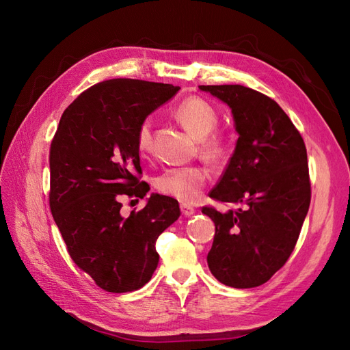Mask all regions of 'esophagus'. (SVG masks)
Instances as JSON below:
<instances>
[{
  "label": "esophagus",
  "instance_id": "obj_1",
  "mask_svg": "<svg viewBox=\"0 0 350 350\" xmlns=\"http://www.w3.org/2000/svg\"><path fill=\"white\" fill-rule=\"evenodd\" d=\"M194 211H196V208L193 207V206H189V204H181V213L184 215V216H193L194 215Z\"/></svg>",
  "mask_w": 350,
  "mask_h": 350
}]
</instances>
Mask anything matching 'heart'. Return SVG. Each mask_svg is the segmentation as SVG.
Segmentation results:
<instances>
[{"mask_svg": "<svg viewBox=\"0 0 350 350\" xmlns=\"http://www.w3.org/2000/svg\"><path fill=\"white\" fill-rule=\"evenodd\" d=\"M178 121L200 139V149L207 159L221 162L229 156L232 144L225 134L213 131L219 121L217 111L198 96L185 98L174 111ZM137 152L147 157L152 152L153 131L150 120H144L135 133ZM208 174L203 166H181L166 169L154 179V188L159 193L181 201L184 204L194 203L203 193Z\"/></svg>", "mask_w": 350, "mask_h": 350, "instance_id": "b5f03b06", "label": "heart"}]
</instances>
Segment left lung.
<instances>
[{
    "label": "left lung",
    "instance_id": "left-lung-1",
    "mask_svg": "<svg viewBox=\"0 0 350 350\" xmlns=\"http://www.w3.org/2000/svg\"><path fill=\"white\" fill-rule=\"evenodd\" d=\"M232 109L239 134L210 198L243 203L220 213L203 207L216 232L207 264L230 288H256L288 261L311 203L306 147L288 115L257 90L241 84L198 86Z\"/></svg>",
    "mask_w": 350,
    "mask_h": 350
}]
</instances>
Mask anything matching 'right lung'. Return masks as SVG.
<instances>
[{
	"instance_id": "add662e5",
	"label": "right lung",
	"mask_w": 350,
	"mask_h": 350,
	"mask_svg": "<svg viewBox=\"0 0 350 350\" xmlns=\"http://www.w3.org/2000/svg\"><path fill=\"white\" fill-rule=\"evenodd\" d=\"M181 89L112 79L80 93L62 113L49 149V207L71 260L112 293L133 292L157 267L156 241L181 215L178 201L153 194L121 215V198H143L135 146L139 125Z\"/></svg>"
}]
</instances>
